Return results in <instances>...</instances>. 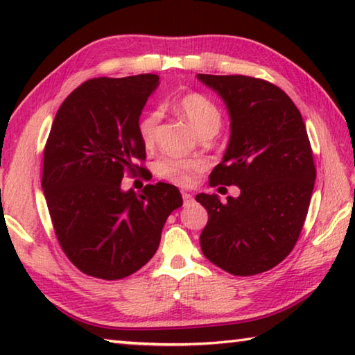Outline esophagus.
I'll list each match as a JSON object with an SVG mask.
<instances>
[{
	"label": "esophagus",
	"mask_w": 355,
	"mask_h": 355,
	"mask_svg": "<svg viewBox=\"0 0 355 355\" xmlns=\"http://www.w3.org/2000/svg\"><path fill=\"white\" fill-rule=\"evenodd\" d=\"M182 196H183V202H184V207L186 205H191L192 202H194V196L192 194H189V192H182Z\"/></svg>",
	"instance_id": "1"
}]
</instances>
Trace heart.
Listing matches in <instances>:
<instances>
[{
	"label": "heart",
	"instance_id": "b5f03b06",
	"mask_svg": "<svg viewBox=\"0 0 355 355\" xmlns=\"http://www.w3.org/2000/svg\"><path fill=\"white\" fill-rule=\"evenodd\" d=\"M177 110L191 125L197 135L205 133L216 135L220 128L222 116L219 107L211 100L202 94H186L177 101ZM163 119L161 110H152L144 114L137 123V133L144 146L150 147L155 142L158 125ZM203 169L199 159H180V158H163L155 164V172L158 177L169 180L172 183L188 186L197 173Z\"/></svg>",
	"mask_w": 355,
	"mask_h": 355
}]
</instances>
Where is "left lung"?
Returning a JSON list of instances; mask_svg holds the SVG:
<instances>
[{"label": "left lung", "mask_w": 355, "mask_h": 355, "mask_svg": "<svg viewBox=\"0 0 355 355\" xmlns=\"http://www.w3.org/2000/svg\"><path fill=\"white\" fill-rule=\"evenodd\" d=\"M224 100L230 139L209 184H235L238 197L197 194L208 211L203 255L233 275H255L279 264L302 230L316 169L305 123L274 84L243 75H197Z\"/></svg>", "instance_id": "1"}]
</instances>
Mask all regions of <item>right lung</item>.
<instances>
[{"mask_svg":"<svg viewBox=\"0 0 355 355\" xmlns=\"http://www.w3.org/2000/svg\"><path fill=\"white\" fill-rule=\"evenodd\" d=\"M158 75L95 78L56 112L44 153L42 189L58 241L81 272L128 277L155 255L169 214L183 205L169 183L123 191L127 172L146 171L137 123Z\"/></svg>","mask_w":355,"mask_h":355,"instance_id":"right-lung-1","label":"right lung"}]
</instances>
